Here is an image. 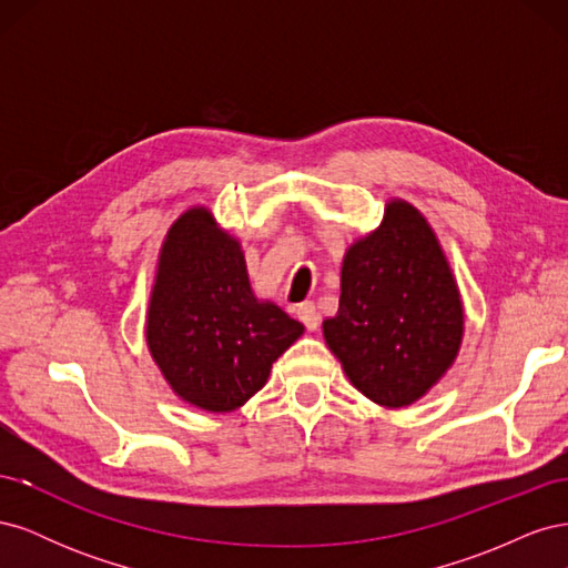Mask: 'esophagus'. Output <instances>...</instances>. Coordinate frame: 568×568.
Listing matches in <instances>:
<instances>
[{
	"label": "esophagus",
	"mask_w": 568,
	"mask_h": 568,
	"mask_svg": "<svg viewBox=\"0 0 568 568\" xmlns=\"http://www.w3.org/2000/svg\"><path fill=\"white\" fill-rule=\"evenodd\" d=\"M298 320L305 324L307 332H315L317 326H320V313H317L315 303H303V305H298Z\"/></svg>",
	"instance_id": "obj_1"
}]
</instances>
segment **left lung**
Wrapping results in <instances>:
<instances>
[{"mask_svg": "<svg viewBox=\"0 0 568 568\" xmlns=\"http://www.w3.org/2000/svg\"><path fill=\"white\" fill-rule=\"evenodd\" d=\"M322 334L351 384L386 409L417 403L455 365L464 301L417 205L388 199L379 227L343 253L338 311Z\"/></svg>", "mask_w": 568, "mask_h": 568, "instance_id": "left-lung-1", "label": "left lung"}]
</instances>
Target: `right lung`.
Listing matches in <instances>:
<instances>
[{"instance_id":"obj_1","label":"right lung","mask_w":568,"mask_h":568,"mask_svg":"<svg viewBox=\"0 0 568 568\" xmlns=\"http://www.w3.org/2000/svg\"><path fill=\"white\" fill-rule=\"evenodd\" d=\"M305 326L257 298L242 242L209 205L168 227L153 274L144 341L178 398L211 415L244 407Z\"/></svg>"}]
</instances>
